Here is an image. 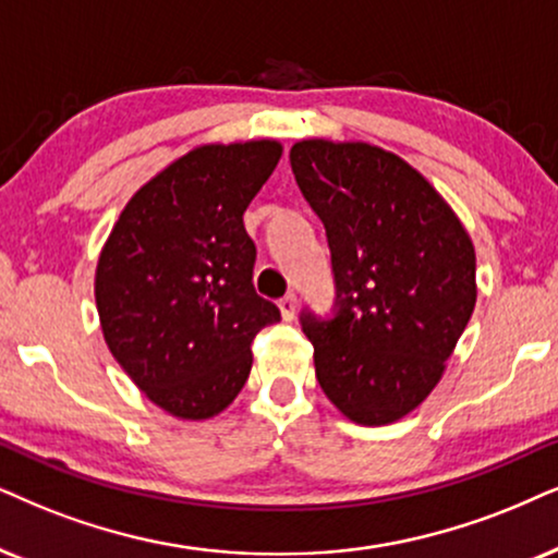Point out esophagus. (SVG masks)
Segmentation results:
<instances>
[{
  "mask_svg": "<svg viewBox=\"0 0 558 558\" xmlns=\"http://www.w3.org/2000/svg\"><path fill=\"white\" fill-rule=\"evenodd\" d=\"M278 306H280V312H283V319H286V322H293V319H295V308H299V301H295L293 293L283 295Z\"/></svg>",
  "mask_w": 558,
  "mask_h": 558,
  "instance_id": "34e87169",
  "label": "esophagus"
}]
</instances>
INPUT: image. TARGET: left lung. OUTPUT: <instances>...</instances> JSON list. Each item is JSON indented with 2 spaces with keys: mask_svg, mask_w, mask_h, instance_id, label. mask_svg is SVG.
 Listing matches in <instances>:
<instances>
[{
  "mask_svg": "<svg viewBox=\"0 0 558 558\" xmlns=\"http://www.w3.org/2000/svg\"><path fill=\"white\" fill-rule=\"evenodd\" d=\"M291 165L327 227L340 288L335 319L303 316L316 380L355 425H391L440 384L474 314V242L446 197L393 151L303 138Z\"/></svg>",
  "mask_w": 558,
  "mask_h": 558,
  "instance_id": "left-lung-1",
  "label": "left lung"
}]
</instances>
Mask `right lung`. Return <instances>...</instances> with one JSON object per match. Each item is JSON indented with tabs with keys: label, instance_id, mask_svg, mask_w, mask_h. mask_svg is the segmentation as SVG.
Returning a JSON list of instances; mask_svg holds the SVG:
<instances>
[{
	"label": "right lung",
	"instance_id": "1",
	"mask_svg": "<svg viewBox=\"0 0 558 558\" xmlns=\"http://www.w3.org/2000/svg\"><path fill=\"white\" fill-rule=\"evenodd\" d=\"M283 157L275 138L203 144L141 185L95 270L108 350L178 420L221 414L252 371L250 344L278 306L252 286L244 210Z\"/></svg>",
	"mask_w": 558,
	"mask_h": 558
}]
</instances>
